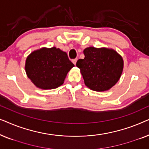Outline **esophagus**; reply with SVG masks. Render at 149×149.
<instances>
[{"instance_id": "1", "label": "esophagus", "mask_w": 149, "mask_h": 149, "mask_svg": "<svg viewBox=\"0 0 149 149\" xmlns=\"http://www.w3.org/2000/svg\"><path fill=\"white\" fill-rule=\"evenodd\" d=\"M77 58L74 59V60H72L73 64H74V65H76V64H77Z\"/></svg>"}]
</instances>
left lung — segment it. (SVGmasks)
Returning a JSON list of instances; mask_svg holds the SVG:
<instances>
[{
    "instance_id": "8db88e82",
    "label": "left lung",
    "mask_w": 149,
    "mask_h": 149,
    "mask_svg": "<svg viewBox=\"0 0 149 149\" xmlns=\"http://www.w3.org/2000/svg\"><path fill=\"white\" fill-rule=\"evenodd\" d=\"M84 59H79L80 69L85 85L95 91H105L119 80L123 70V60L113 49L89 47L83 51Z\"/></svg>"
}]
</instances>
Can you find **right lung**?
<instances>
[{
	"instance_id": "add662e5",
	"label": "right lung",
	"mask_w": 149,
	"mask_h": 149,
	"mask_svg": "<svg viewBox=\"0 0 149 149\" xmlns=\"http://www.w3.org/2000/svg\"><path fill=\"white\" fill-rule=\"evenodd\" d=\"M74 66L65 52L56 47H42L27 57L25 70L36 87L52 89L64 83L68 72Z\"/></svg>"
}]
</instances>
